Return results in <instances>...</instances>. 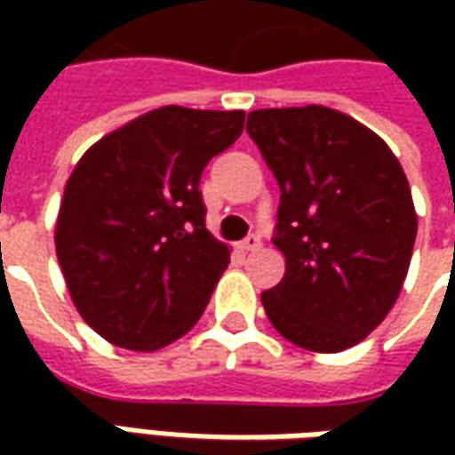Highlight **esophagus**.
<instances>
[{
	"label": "esophagus",
	"instance_id": "34e87169",
	"mask_svg": "<svg viewBox=\"0 0 455 455\" xmlns=\"http://www.w3.org/2000/svg\"><path fill=\"white\" fill-rule=\"evenodd\" d=\"M240 251H245V253H253V251H260V237H245L243 243H240Z\"/></svg>",
	"mask_w": 455,
	"mask_h": 455
}]
</instances>
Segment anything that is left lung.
<instances>
[{"instance_id": "left-lung-1", "label": "left lung", "mask_w": 455, "mask_h": 455, "mask_svg": "<svg viewBox=\"0 0 455 455\" xmlns=\"http://www.w3.org/2000/svg\"><path fill=\"white\" fill-rule=\"evenodd\" d=\"M251 133L281 187L275 245L286 258L260 301L281 337L341 352L372 334L411 268L418 215L390 147L357 118L326 108H260Z\"/></svg>"}]
</instances>
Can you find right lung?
Listing matches in <instances>:
<instances>
[{
	"label": "right lung",
	"mask_w": 455,
	"mask_h": 455,
	"mask_svg": "<svg viewBox=\"0 0 455 455\" xmlns=\"http://www.w3.org/2000/svg\"><path fill=\"white\" fill-rule=\"evenodd\" d=\"M245 111L162 106L98 139L68 177L55 253L96 334L156 352L200 322L230 263L204 228L200 177L235 144Z\"/></svg>",
	"instance_id": "add662e5"
}]
</instances>
